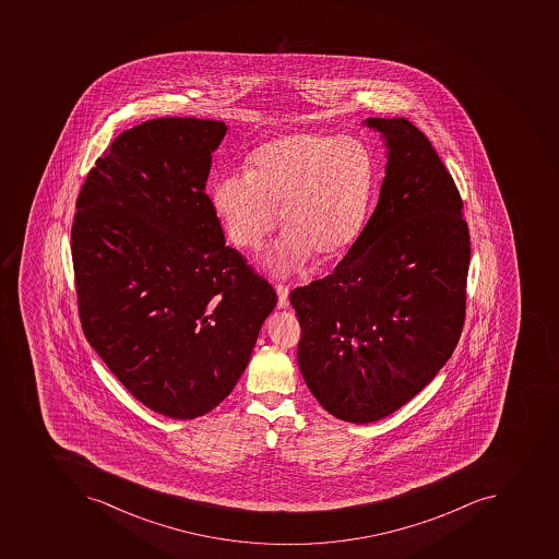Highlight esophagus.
Segmentation results:
<instances>
[{"instance_id":"obj_1","label":"esophagus","mask_w":559,"mask_h":559,"mask_svg":"<svg viewBox=\"0 0 559 559\" xmlns=\"http://www.w3.org/2000/svg\"><path fill=\"white\" fill-rule=\"evenodd\" d=\"M277 292V308L285 309L288 306V286L283 285V283H277L276 285Z\"/></svg>"}]
</instances>
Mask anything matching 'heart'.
I'll use <instances>...</instances> for the list:
<instances>
[{"label": "heart", "mask_w": 559, "mask_h": 559, "mask_svg": "<svg viewBox=\"0 0 559 559\" xmlns=\"http://www.w3.org/2000/svg\"><path fill=\"white\" fill-rule=\"evenodd\" d=\"M376 189V158L356 138L292 132L257 146L248 173L216 180L213 207L230 241L257 250L276 225L286 234L280 271L341 255L364 230Z\"/></svg>", "instance_id": "obj_1"}]
</instances>
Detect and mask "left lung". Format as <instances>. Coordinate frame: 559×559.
Masks as SVG:
<instances>
[{"label": "left lung", "instance_id": "8db88e82", "mask_svg": "<svg viewBox=\"0 0 559 559\" xmlns=\"http://www.w3.org/2000/svg\"><path fill=\"white\" fill-rule=\"evenodd\" d=\"M365 122L388 146L378 206L334 273L290 294L304 381L358 425L401 409L451 358L471 265L462 195L430 140L409 120Z\"/></svg>", "mask_w": 559, "mask_h": 559}]
</instances>
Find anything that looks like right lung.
<instances>
[{"instance_id":"right-lung-1","label":"right lung","mask_w":559,"mask_h":559,"mask_svg":"<svg viewBox=\"0 0 559 559\" xmlns=\"http://www.w3.org/2000/svg\"><path fill=\"white\" fill-rule=\"evenodd\" d=\"M225 131L181 117L123 131L88 171L71 227L88 344L134 399L173 419L233 392L277 300L225 245L206 194Z\"/></svg>"}]
</instances>
